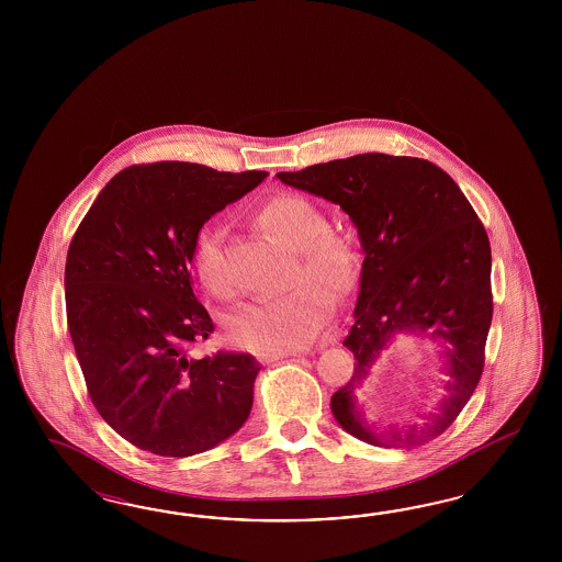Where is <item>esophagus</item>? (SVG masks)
I'll return each mask as SVG.
<instances>
[{
	"label": "esophagus",
	"mask_w": 562,
	"mask_h": 562,
	"mask_svg": "<svg viewBox=\"0 0 562 562\" xmlns=\"http://www.w3.org/2000/svg\"><path fill=\"white\" fill-rule=\"evenodd\" d=\"M296 352H280V355H263L261 360H266V362H273V360H280V358H289L294 357Z\"/></svg>",
	"instance_id": "obj_1"
}]
</instances>
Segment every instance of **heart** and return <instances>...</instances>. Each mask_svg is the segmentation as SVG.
<instances>
[{"label":"heart","instance_id":"b5f03b06","mask_svg":"<svg viewBox=\"0 0 562 562\" xmlns=\"http://www.w3.org/2000/svg\"><path fill=\"white\" fill-rule=\"evenodd\" d=\"M254 221L273 240L292 251L289 286L270 301L240 306L226 322V336L238 348L259 355H280L308 346L331 313V294L355 289L358 254L348 238L334 233L324 210L296 193L266 200ZM193 268L207 292L228 296L222 268L221 231L207 226L195 240Z\"/></svg>","mask_w":562,"mask_h":562}]
</instances>
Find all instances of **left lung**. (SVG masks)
Returning <instances> with one entry per match:
<instances>
[{"label":"left lung","mask_w":562,"mask_h":562,"mask_svg":"<svg viewBox=\"0 0 562 562\" xmlns=\"http://www.w3.org/2000/svg\"><path fill=\"white\" fill-rule=\"evenodd\" d=\"M276 177L340 205L364 251L355 325L344 338L357 362L331 395L336 420L376 447L412 449L437 439L476 390L493 322L491 243L474 207L445 170L414 156L357 154ZM397 330L441 342L452 379L428 424L381 431L359 416L353 390Z\"/></svg>","instance_id":"8db88e82"}]
</instances>
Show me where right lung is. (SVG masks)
I'll return each instance as SVG.
<instances>
[{"instance_id": "1", "label": "right lung", "mask_w": 562, "mask_h": 562, "mask_svg": "<svg viewBox=\"0 0 562 562\" xmlns=\"http://www.w3.org/2000/svg\"><path fill=\"white\" fill-rule=\"evenodd\" d=\"M266 177L179 160L127 167L69 243L66 311L86 390L106 425L154 456L207 451L251 412L256 357L193 355L214 324L191 259L204 222Z\"/></svg>"}]
</instances>
